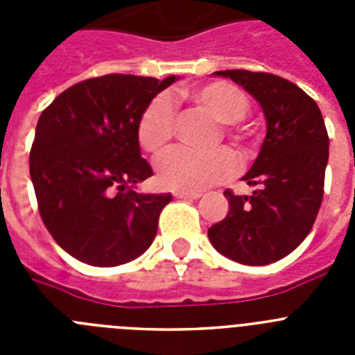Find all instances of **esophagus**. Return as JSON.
<instances>
[{"label": "esophagus", "mask_w": 355, "mask_h": 355, "mask_svg": "<svg viewBox=\"0 0 355 355\" xmlns=\"http://www.w3.org/2000/svg\"><path fill=\"white\" fill-rule=\"evenodd\" d=\"M200 196H202L200 192H183V190L174 192V197H178V199H199Z\"/></svg>", "instance_id": "34e87169"}]
</instances>
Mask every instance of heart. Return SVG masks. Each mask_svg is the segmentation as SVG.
<instances>
[{"label": "heart", "instance_id": "b5f03b06", "mask_svg": "<svg viewBox=\"0 0 355 355\" xmlns=\"http://www.w3.org/2000/svg\"><path fill=\"white\" fill-rule=\"evenodd\" d=\"M192 99L205 106L216 121L224 122V131L236 146H245L247 135L238 130L249 112V97L229 81H211L192 90ZM178 110L168 94H159L144 108L137 122V140L150 156L158 158L171 146L175 131ZM236 158L229 149L197 153L190 149H174L158 162V180L163 187L183 192H197L211 184L222 183L236 171Z\"/></svg>", "mask_w": 355, "mask_h": 355}]
</instances>
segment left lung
I'll return each instance as SVG.
<instances>
[{
    "mask_svg": "<svg viewBox=\"0 0 355 355\" xmlns=\"http://www.w3.org/2000/svg\"><path fill=\"white\" fill-rule=\"evenodd\" d=\"M252 94L266 117V137L243 181L252 196L225 190L229 211L208 229L211 245L241 265L279 261L304 241L324 199L329 135L318 105L300 87L270 72L218 71Z\"/></svg>",
    "mask_w": 355,
    "mask_h": 355,
    "instance_id": "1",
    "label": "left lung"
}]
</instances>
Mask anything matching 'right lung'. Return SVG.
I'll return each mask as SVG.
<instances>
[{"label": "right lung", "instance_id": "1", "mask_svg": "<svg viewBox=\"0 0 355 355\" xmlns=\"http://www.w3.org/2000/svg\"><path fill=\"white\" fill-rule=\"evenodd\" d=\"M175 81L105 74L72 85L40 114L30 175L40 218L65 252L92 266H117L153 243L171 193H139L153 175L140 156L137 122Z\"/></svg>", "mask_w": 355, "mask_h": 355}]
</instances>
